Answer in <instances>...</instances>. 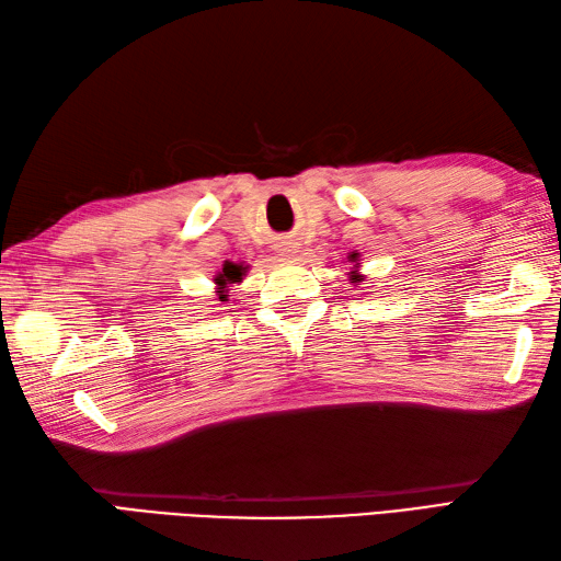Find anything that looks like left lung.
Listing matches in <instances>:
<instances>
[{"mask_svg": "<svg viewBox=\"0 0 561 561\" xmlns=\"http://www.w3.org/2000/svg\"><path fill=\"white\" fill-rule=\"evenodd\" d=\"M352 262H356V255H352ZM356 265H359V262H356ZM350 277H352V279H359L362 274H359V270H354V272L350 274Z\"/></svg>", "mask_w": 561, "mask_h": 561, "instance_id": "1", "label": "left lung"}]
</instances>
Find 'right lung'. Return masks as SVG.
I'll return each mask as SVG.
<instances>
[{
	"mask_svg": "<svg viewBox=\"0 0 561 561\" xmlns=\"http://www.w3.org/2000/svg\"><path fill=\"white\" fill-rule=\"evenodd\" d=\"M241 279H243V265H224V272L217 274V279H214L219 299H226V291H229L231 284H238Z\"/></svg>",
	"mask_w": 561,
	"mask_h": 561,
	"instance_id": "1",
	"label": "right lung"
}]
</instances>
